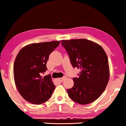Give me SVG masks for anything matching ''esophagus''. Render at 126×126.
I'll use <instances>...</instances> for the list:
<instances>
[{
    "instance_id": "obj_1",
    "label": "esophagus",
    "mask_w": 126,
    "mask_h": 126,
    "mask_svg": "<svg viewBox=\"0 0 126 126\" xmlns=\"http://www.w3.org/2000/svg\"><path fill=\"white\" fill-rule=\"evenodd\" d=\"M65 79H66V77H63V78H61L59 79V80H60L61 82H63V80H64Z\"/></svg>"
}]
</instances>
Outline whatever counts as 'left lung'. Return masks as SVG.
<instances>
[{"label":"left lung","instance_id":"obj_1","mask_svg":"<svg viewBox=\"0 0 126 126\" xmlns=\"http://www.w3.org/2000/svg\"><path fill=\"white\" fill-rule=\"evenodd\" d=\"M74 68L80 71L74 78L72 88L67 89L68 96L80 105L94 102L102 94L109 79L107 55L97 43L86 39L61 40Z\"/></svg>","mask_w":126,"mask_h":126}]
</instances>
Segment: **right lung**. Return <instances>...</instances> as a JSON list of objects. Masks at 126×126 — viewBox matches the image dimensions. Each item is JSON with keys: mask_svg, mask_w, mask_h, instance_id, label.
Instances as JSON below:
<instances>
[{"mask_svg": "<svg viewBox=\"0 0 126 126\" xmlns=\"http://www.w3.org/2000/svg\"><path fill=\"white\" fill-rule=\"evenodd\" d=\"M60 41L33 43L20 50L13 67L16 86L21 96L30 103L40 105L50 98L55 86L50 75L42 77L46 63Z\"/></svg>", "mask_w": 126, "mask_h": 126, "instance_id": "right-lung-1", "label": "right lung"}]
</instances>
